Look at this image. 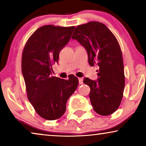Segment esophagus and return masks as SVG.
I'll use <instances>...</instances> for the list:
<instances>
[{
  "mask_svg": "<svg viewBox=\"0 0 146 146\" xmlns=\"http://www.w3.org/2000/svg\"><path fill=\"white\" fill-rule=\"evenodd\" d=\"M78 80H79V83L80 84H83V80L82 78H78Z\"/></svg>",
  "mask_w": 146,
  "mask_h": 146,
  "instance_id": "1",
  "label": "esophagus"
}]
</instances>
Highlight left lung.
Instances as JSON below:
<instances>
[{
	"label": "left lung",
	"mask_w": 146,
	"mask_h": 146,
	"mask_svg": "<svg viewBox=\"0 0 146 146\" xmlns=\"http://www.w3.org/2000/svg\"><path fill=\"white\" fill-rule=\"evenodd\" d=\"M72 38L86 49L89 64L99 67L97 80L84 78L83 81L90 88L94 110L101 115L111 114L120 105L125 86L122 54L116 38L103 23L90 22L78 26Z\"/></svg>",
	"instance_id": "8db88e82"
}]
</instances>
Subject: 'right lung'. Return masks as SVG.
I'll list each match as a JSON object with an SVG mask.
<instances>
[{
    "instance_id": "1",
    "label": "right lung",
    "mask_w": 146,
    "mask_h": 146,
    "mask_svg": "<svg viewBox=\"0 0 146 146\" xmlns=\"http://www.w3.org/2000/svg\"><path fill=\"white\" fill-rule=\"evenodd\" d=\"M74 27L46 25L31 36L24 48L22 72L28 99L40 116L48 120L60 118L66 102L76 90L78 79L51 76L52 65L58 62L60 52L68 43Z\"/></svg>"
}]
</instances>
